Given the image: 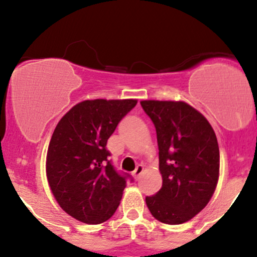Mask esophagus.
<instances>
[{
  "label": "esophagus",
  "instance_id": "34e87169",
  "mask_svg": "<svg viewBox=\"0 0 257 257\" xmlns=\"http://www.w3.org/2000/svg\"><path fill=\"white\" fill-rule=\"evenodd\" d=\"M142 172H144V167H142L141 165H139V166H137L136 169H135V171L132 172V176L135 177V179H136V181H137V179L140 178V176H141V173H142Z\"/></svg>",
  "mask_w": 257,
  "mask_h": 257
}]
</instances>
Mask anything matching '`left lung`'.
Masks as SVG:
<instances>
[{"label": "left lung", "instance_id": "obj_1", "mask_svg": "<svg viewBox=\"0 0 257 257\" xmlns=\"http://www.w3.org/2000/svg\"><path fill=\"white\" fill-rule=\"evenodd\" d=\"M156 127L162 188L146 197L151 214L177 225L205 208L219 178L218 140L207 118L187 102L144 100Z\"/></svg>", "mask_w": 257, "mask_h": 257}]
</instances>
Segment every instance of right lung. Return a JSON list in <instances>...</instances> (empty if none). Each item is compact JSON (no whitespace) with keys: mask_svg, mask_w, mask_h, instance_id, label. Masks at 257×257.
Segmentation results:
<instances>
[{"mask_svg":"<svg viewBox=\"0 0 257 257\" xmlns=\"http://www.w3.org/2000/svg\"><path fill=\"white\" fill-rule=\"evenodd\" d=\"M137 100H85L58 122L47 153V178L60 208L85 224L113 215L128 174L109 160L107 140ZM132 181V179H131Z\"/></svg>","mask_w":257,"mask_h":257,"instance_id":"1","label":"right lung"}]
</instances>
